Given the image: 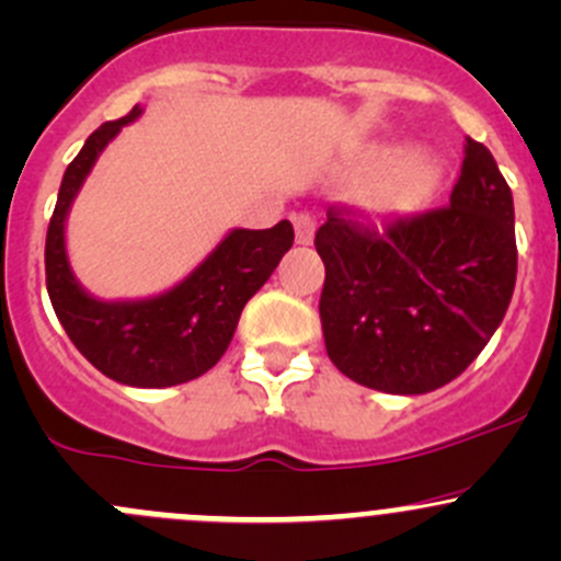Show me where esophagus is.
Returning <instances> with one entry per match:
<instances>
[{
	"label": "esophagus",
	"instance_id": "34e87169",
	"mask_svg": "<svg viewBox=\"0 0 561 561\" xmlns=\"http://www.w3.org/2000/svg\"><path fill=\"white\" fill-rule=\"evenodd\" d=\"M293 228H296L298 244H312L314 239V217L309 211L293 214Z\"/></svg>",
	"mask_w": 561,
	"mask_h": 561
}]
</instances>
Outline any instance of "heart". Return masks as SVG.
Instances as JSON below:
<instances>
[{"label": "heart", "instance_id": "heart-1", "mask_svg": "<svg viewBox=\"0 0 561 561\" xmlns=\"http://www.w3.org/2000/svg\"><path fill=\"white\" fill-rule=\"evenodd\" d=\"M401 160V151H386V162H396ZM434 181H437V168L432 165V162H412L410 168H407L404 173L396 179V184L390 186L386 201L390 206H412V203L421 201L423 195H428L434 186Z\"/></svg>", "mask_w": 561, "mask_h": 561}]
</instances>
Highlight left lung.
<instances>
[{
    "label": "left lung",
    "instance_id": "obj_1",
    "mask_svg": "<svg viewBox=\"0 0 561 561\" xmlns=\"http://www.w3.org/2000/svg\"><path fill=\"white\" fill-rule=\"evenodd\" d=\"M320 322L342 375L382 393L456 380L511 307L518 249L513 195L494 157L467 138L448 206L375 225L328 208Z\"/></svg>",
    "mask_w": 561,
    "mask_h": 561
}]
</instances>
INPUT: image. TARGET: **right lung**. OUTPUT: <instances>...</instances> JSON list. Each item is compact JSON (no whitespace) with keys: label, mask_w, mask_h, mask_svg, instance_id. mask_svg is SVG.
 I'll return each mask as SVG.
<instances>
[{"label":"right lung","mask_w":561,"mask_h":561,"mask_svg":"<svg viewBox=\"0 0 561 561\" xmlns=\"http://www.w3.org/2000/svg\"><path fill=\"white\" fill-rule=\"evenodd\" d=\"M138 113L135 105L94 129L67 165L45 236V287L61 328L94 369L122 386L168 388L206 375L222 358L247 301L296 236L287 219L268 230H233L181 285L149 301L105 304L87 296L67 265V208L107 140Z\"/></svg>","instance_id":"obj_1"}]
</instances>
